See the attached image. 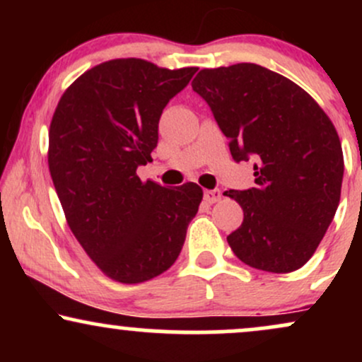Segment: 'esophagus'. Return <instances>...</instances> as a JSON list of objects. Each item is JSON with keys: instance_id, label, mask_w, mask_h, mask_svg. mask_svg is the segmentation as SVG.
<instances>
[{"instance_id": "1", "label": "esophagus", "mask_w": 362, "mask_h": 362, "mask_svg": "<svg viewBox=\"0 0 362 362\" xmlns=\"http://www.w3.org/2000/svg\"><path fill=\"white\" fill-rule=\"evenodd\" d=\"M219 199H221V190L214 189V190H206L204 192V201L207 204H214V202H218Z\"/></svg>"}]
</instances>
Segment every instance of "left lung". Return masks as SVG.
Listing matches in <instances>:
<instances>
[{
    "mask_svg": "<svg viewBox=\"0 0 362 362\" xmlns=\"http://www.w3.org/2000/svg\"><path fill=\"white\" fill-rule=\"evenodd\" d=\"M192 90L213 110L233 160L255 161V187L224 192L243 209L242 226L226 238L231 250L259 271H298L340 201L344 155L335 126L301 86L253 62L201 69Z\"/></svg>",
    "mask_w": 362,
    "mask_h": 362,
    "instance_id": "1",
    "label": "left lung"
}]
</instances>
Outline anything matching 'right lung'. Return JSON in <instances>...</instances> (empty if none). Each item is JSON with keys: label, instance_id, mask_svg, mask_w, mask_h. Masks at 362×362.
<instances>
[{"label": "right lung", "instance_id": "right-lung-1", "mask_svg": "<svg viewBox=\"0 0 362 362\" xmlns=\"http://www.w3.org/2000/svg\"><path fill=\"white\" fill-rule=\"evenodd\" d=\"M195 71L105 61L74 80L54 110L47 161L66 221L115 282L139 284L172 267L199 211L194 182L167 189L136 173L151 161L161 112Z\"/></svg>", "mask_w": 362, "mask_h": 362}]
</instances>
